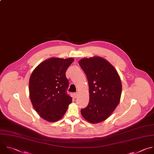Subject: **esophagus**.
Here are the masks:
<instances>
[{
  "label": "esophagus",
  "mask_w": 154,
  "mask_h": 154,
  "mask_svg": "<svg viewBox=\"0 0 154 154\" xmlns=\"http://www.w3.org/2000/svg\"><path fill=\"white\" fill-rule=\"evenodd\" d=\"M73 95H74V97L75 98H77V96H78V93H77V92H75V93L73 94Z\"/></svg>",
  "instance_id": "1"
}]
</instances>
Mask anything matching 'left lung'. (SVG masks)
Listing matches in <instances>:
<instances>
[{
    "label": "left lung",
    "instance_id": "obj_1",
    "mask_svg": "<svg viewBox=\"0 0 154 154\" xmlns=\"http://www.w3.org/2000/svg\"><path fill=\"white\" fill-rule=\"evenodd\" d=\"M79 65L89 87V103L81 109V114L90 123L103 122L119 103L122 89L120 77L111 63L100 57L83 59Z\"/></svg>",
    "mask_w": 154,
    "mask_h": 154
}]
</instances>
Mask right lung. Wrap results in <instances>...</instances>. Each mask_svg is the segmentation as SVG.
Listing matches in <instances>:
<instances>
[{"label": "right lung", "mask_w": 154, "mask_h": 154, "mask_svg": "<svg viewBox=\"0 0 154 154\" xmlns=\"http://www.w3.org/2000/svg\"><path fill=\"white\" fill-rule=\"evenodd\" d=\"M74 60L72 58L46 60L31 75L29 91L31 103L46 121L60 120L71 103L72 98L67 94L69 81L65 73Z\"/></svg>", "instance_id": "1"}]
</instances>
